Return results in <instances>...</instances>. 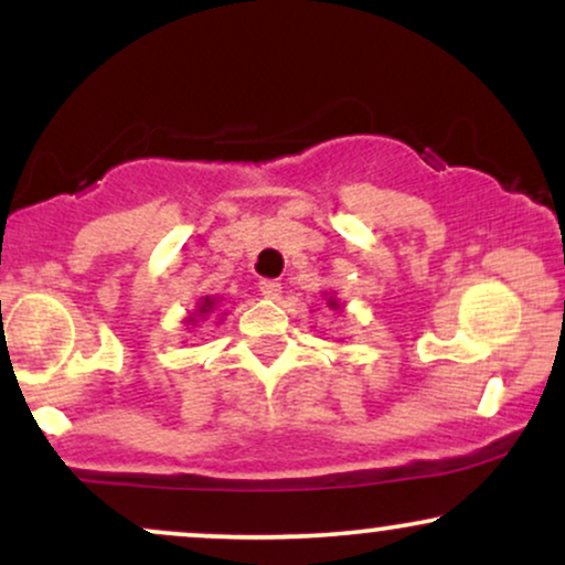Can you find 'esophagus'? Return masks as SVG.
I'll use <instances>...</instances> for the list:
<instances>
[{
  "instance_id": "1",
  "label": "esophagus",
  "mask_w": 565,
  "mask_h": 565,
  "mask_svg": "<svg viewBox=\"0 0 565 565\" xmlns=\"http://www.w3.org/2000/svg\"><path fill=\"white\" fill-rule=\"evenodd\" d=\"M260 291L265 297H270V300H276V297L281 295V281H276V278H263Z\"/></svg>"
}]
</instances>
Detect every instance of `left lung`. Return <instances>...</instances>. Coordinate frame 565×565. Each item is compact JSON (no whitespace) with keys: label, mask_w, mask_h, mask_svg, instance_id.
<instances>
[{"label":"left lung","mask_w":565,"mask_h":565,"mask_svg":"<svg viewBox=\"0 0 565 565\" xmlns=\"http://www.w3.org/2000/svg\"><path fill=\"white\" fill-rule=\"evenodd\" d=\"M327 305H329V308H332V310H340V302H337V300H334V297H329V300H327Z\"/></svg>","instance_id":"left-lung-1"}]
</instances>
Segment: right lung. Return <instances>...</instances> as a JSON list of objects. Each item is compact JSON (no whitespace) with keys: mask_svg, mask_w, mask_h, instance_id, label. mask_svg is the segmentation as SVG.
Listing matches in <instances>:
<instances>
[{"mask_svg":"<svg viewBox=\"0 0 565 565\" xmlns=\"http://www.w3.org/2000/svg\"><path fill=\"white\" fill-rule=\"evenodd\" d=\"M215 310H217V300H212V297H201L199 310L191 316V319H188V323H196L199 319H206V316H212Z\"/></svg>","mask_w":565,"mask_h":565,"instance_id":"add662e5","label":"right lung"}]
</instances>
